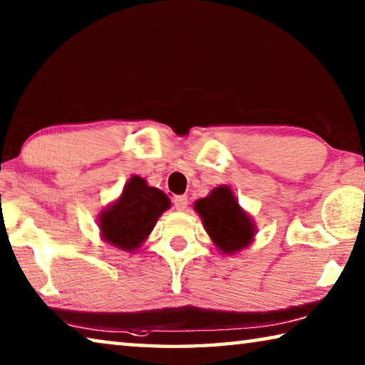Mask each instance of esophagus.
I'll return each mask as SVG.
<instances>
[{"instance_id":"obj_1","label":"esophagus","mask_w":365,"mask_h":365,"mask_svg":"<svg viewBox=\"0 0 365 365\" xmlns=\"http://www.w3.org/2000/svg\"><path fill=\"white\" fill-rule=\"evenodd\" d=\"M187 206H188V196L178 195L174 197V207L177 209V211H185Z\"/></svg>"}]
</instances>
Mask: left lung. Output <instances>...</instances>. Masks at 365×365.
<instances>
[{"instance_id": "8db88e82", "label": "left lung", "mask_w": 365, "mask_h": 365, "mask_svg": "<svg viewBox=\"0 0 365 365\" xmlns=\"http://www.w3.org/2000/svg\"><path fill=\"white\" fill-rule=\"evenodd\" d=\"M195 209L205 222L209 237L227 255L251 243L255 225L248 214L242 211L228 187L215 188L207 197L197 200Z\"/></svg>"}]
</instances>
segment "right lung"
Wrapping results in <instances>:
<instances>
[{"instance_id": "1", "label": "right lung", "mask_w": 365, "mask_h": 365, "mask_svg": "<svg viewBox=\"0 0 365 365\" xmlns=\"http://www.w3.org/2000/svg\"><path fill=\"white\" fill-rule=\"evenodd\" d=\"M169 206V197L163 191L148 187L143 178L135 175L123 187L119 200L101 214L103 237L120 250H137Z\"/></svg>"}]
</instances>
